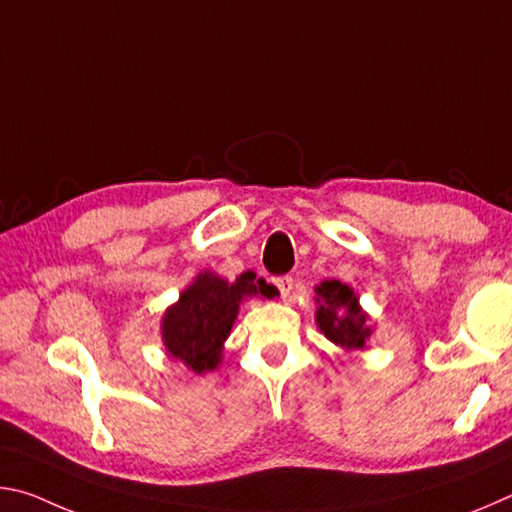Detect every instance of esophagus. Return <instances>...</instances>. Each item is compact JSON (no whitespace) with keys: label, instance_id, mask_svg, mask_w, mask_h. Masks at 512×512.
I'll return each instance as SVG.
<instances>
[{"label":"esophagus","instance_id":"obj_1","mask_svg":"<svg viewBox=\"0 0 512 512\" xmlns=\"http://www.w3.org/2000/svg\"><path fill=\"white\" fill-rule=\"evenodd\" d=\"M275 287H277V291H280L282 298H289V293L293 291V277L291 275L275 277Z\"/></svg>","mask_w":512,"mask_h":512}]
</instances>
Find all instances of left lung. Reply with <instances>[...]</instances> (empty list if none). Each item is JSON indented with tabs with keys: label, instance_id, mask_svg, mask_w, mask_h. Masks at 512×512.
Instances as JSON below:
<instances>
[{
	"label": "left lung",
	"instance_id": "left-lung-1",
	"mask_svg": "<svg viewBox=\"0 0 512 512\" xmlns=\"http://www.w3.org/2000/svg\"><path fill=\"white\" fill-rule=\"evenodd\" d=\"M316 291V327L332 341L343 354L363 352L375 325L370 314L359 305V296L352 287L339 280H323Z\"/></svg>",
	"mask_w": 512,
	"mask_h": 512
}]
</instances>
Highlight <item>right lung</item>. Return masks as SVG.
I'll return each mask as SVG.
<instances>
[{"instance_id":"1","label":"right lung","mask_w":512,"mask_h":512,"mask_svg":"<svg viewBox=\"0 0 512 512\" xmlns=\"http://www.w3.org/2000/svg\"><path fill=\"white\" fill-rule=\"evenodd\" d=\"M255 296H271L266 282L257 280L255 273H241L235 282H228L214 271H201L164 311L160 323L164 350L196 375L216 370L239 307Z\"/></svg>"}]
</instances>
